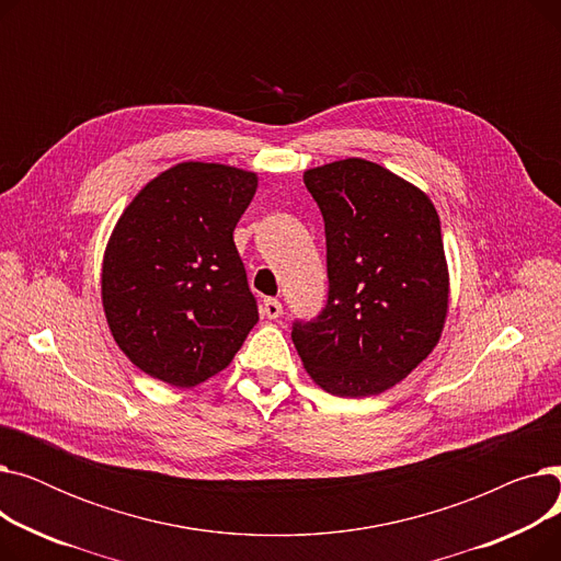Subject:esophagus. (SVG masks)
<instances>
[{
	"instance_id": "esophagus-1",
	"label": "esophagus",
	"mask_w": 561,
	"mask_h": 561,
	"mask_svg": "<svg viewBox=\"0 0 561 561\" xmlns=\"http://www.w3.org/2000/svg\"><path fill=\"white\" fill-rule=\"evenodd\" d=\"M261 313H263L265 318L277 320V318L284 313V307H282V302L275 300V298H265L263 305H261Z\"/></svg>"
}]
</instances>
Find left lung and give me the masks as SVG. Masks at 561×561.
Here are the masks:
<instances>
[{
  "label": "left lung",
  "mask_w": 561,
  "mask_h": 561,
  "mask_svg": "<svg viewBox=\"0 0 561 561\" xmlns=\"http://www.w3.org/2000/svg\"><path fill=\"white\" fill-rule=\"evenodd\" d=\"M325 220L328 305L293 325V343L320 389L379 396L414 370L440 339L450 277L432 199L366 159L305 172Z\"/></svg>",
  "instance_id": "left-lung-1"
}]
</instances>
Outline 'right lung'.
<instances>
[{
	"instance_id": "right-lung-1",
	"label": "right lung",
	"mask_w": 561,
	"mask_h": 561,
	"mask_svg": "<svg viewBox=\"0 0 561 561\" xmlns=\"http://www.w3.org/2000/svg\"><path fill=\"white\" fill-rule=\"evenodd\" d=\"M256 182L233 165L176 163L113 227L102 263L108 330L134 366L170 387L191 389L227 368L256 325L233 245Z\"/></svg>"
}]
</instances>
